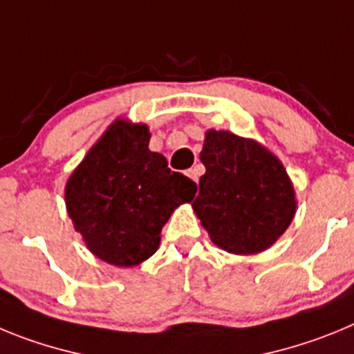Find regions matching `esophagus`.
Instances as JSON below:
<instances>
[{"instance_id": "esophagus-1", "label": "esophagus", "mask_w": 354, "mask_h": 354, "mask_svg": "<svg viewBox=\"0 0 354 354\" xmlns=\"http://www.w3.org/2000/svg\"><path fill=\"white\" fill-rule=\"evenodd\" d=\"M186 174H187V177H189V179L195 180V183H198V177H200V170H198V167L189 168V170H187Z\"/></svg>"}]
</instances>
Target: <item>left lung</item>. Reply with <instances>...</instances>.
<instances>
[{"mask_svg":"<svg viewBox=\"0 0 354 354\" xmlns=\"http://www.w3.org/2000/svg\"><path fill=\"white\" fill-rule=\"evenodd\" d=\"M193 211L216 246L250 255L270 248L290 225L296 196L282 161L255 140L207 131Z\"/></svg>","mask_w":354,"mask_h":354,"instance_id":"1","label":"left lung"}]
</instances>
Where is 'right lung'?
Segmentation results:
<instances>
[{
  "label": "right lung",
  "instance_id": "obj_1",
  "mask_svg": "<svg viewBox=\"0 0 354 354\" xmlns=\"http://www.w3.org/2000/svg\"><path fill=\"white\" fill-rule=\"evenodd\" d=\"M145 124L118 118L68 177L65 204L86 248L118 268L152 257L161 228L180 204L192 202L196 184L168 168L149 150Z\"/></svg>",
  "mask_w": 354,
  "mask_h": 354
}]
</instances>
